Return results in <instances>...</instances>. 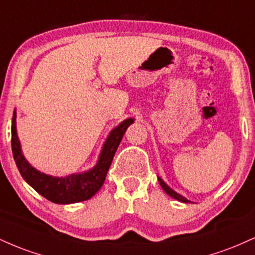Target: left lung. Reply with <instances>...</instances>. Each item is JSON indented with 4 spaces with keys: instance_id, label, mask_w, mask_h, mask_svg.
Masks as SVG:
<instances>
[{
    "instance_id": "1",
    "label": "left lung",
    "mask_w": 255,
    "mask_h": 255,
    "mask_svg": "<svg viewBox=\"0 0 255 255\" xmlns=\"http://www.w3.org/2000/svg\"><path fill=\"white\" fill-rule=\"evenodd\" d=\"M158 182H159V184H160V187H162L163 189H164V192L166 193V194L168 195H170L171 198H174V199H176V200H178V201H181V203H191V201L188 200V199H186L184 197H182V195L181 194H178V193H176L174 191V189H171L170 187L168 186V184H166L164 181L162 180V178L160 177H158Z\"/></svg>"
}]
</instances>
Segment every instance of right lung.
<instances>
[{
	"label": "right lung",
	"mask_w": 255,
	"mask_h": 255,
	"mask_svg": "<svg viewBox=\"0 0 255 255\" xmlns=\"http://www.w3.org/2000/svg\"><path fill=\"white\" fill-rule=\"evenodd\" d=\"M131 124H134V119H127L110 131L102 147L97 163L92 169L64 177H57L37 170L27 162L17 137L16 111L14 110L11 120V151L14 160L26 182L52 203L64 205L89 200L103 186L115 152L124 137L125 131Z\"/></svg>",
	"instance_id": "1"
}]
</instances>
